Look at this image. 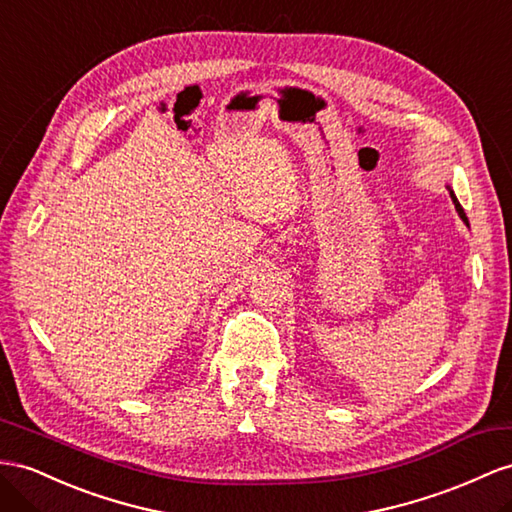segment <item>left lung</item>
Instances as JSON below:
<instances>
[{"label":"left lung","mask_w":512,"mask_h":512,"mask_svg":"<svg viewBox=\"0 0 512 512\" xmlns=\"http://www.w3.org/2000/svg\"><path fill=\"white\" fill-rule=\"evenodd\" d=\"M448 192H450V196H452V203H454V207H456V212H458V216H461V220L465 222V225L469 227V220H467V216H465V212H463V207H461V203H458V199H456V194H454V190L448 186Z\"/></svg>","instance_id":"left-lung-1"}]
</instances>
